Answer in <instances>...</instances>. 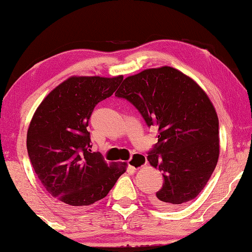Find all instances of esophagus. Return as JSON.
<instances>
[{
	"label": "esophagus",
	"mask_w": 252,
	"mask_h": 252,
	"mask_svg": "<svg viewBox=\"0 0 252 252\" xmlns=\"http://www.w3.org/2000/svg\"><path fill=\"white\" fill-rule=\"evenodd\" d=\"M146 164V158L141 154H134L128 159V166L133 169H139Z\"/></svg>",
	"instance_id": "esophagus-1"
}]
</instances>
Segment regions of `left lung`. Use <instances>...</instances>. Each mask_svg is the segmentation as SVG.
<instances>
[{"mask_svg": "<svg viewBox=\"0 0 252 252\" xmlns=\"http://www.w3.org/2000/svg\"><path fill=\"white\" fill-rule=\"evenodd\" d=\"M141 113L147 126H158L150 164L163 172V186L152 197L172 210L200 193L217 166L219 119L207 94L172 67L145 69L126 77L116 93Z\"/></svg>", "mask_w": 252, "mask_h": 252, "instance_id": "8db88e82", "label": "left lung"}]
</instances>
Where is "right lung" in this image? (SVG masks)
<instances>
[{
	"label": "right lung",
	"instance_id": "1",
	"mask_svg": "<svg viewBox=\"0 0 252 252\" xmlns=\"http://www.w3.org/2000/svg\"><path fill=\"white\" fill-rule=\"evenodd\" d=\"M123 76H71L45 97L26 135L35 175L52 197L71 207L106 197L127 163H107L91 153L87 127L94 106L110 97Z\"/></svg>",
	"mask_w": 252,
	"mask_h": 252
}]
</instances>
